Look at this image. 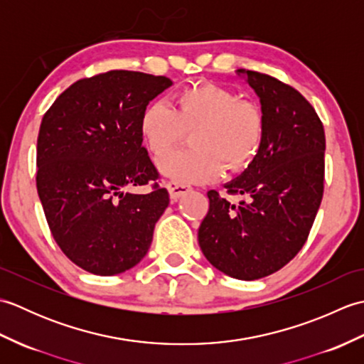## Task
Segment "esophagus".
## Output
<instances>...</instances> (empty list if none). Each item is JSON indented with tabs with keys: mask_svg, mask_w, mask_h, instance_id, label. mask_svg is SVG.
Listing matches in <instances>:
<instances>
[{
	"mask_svg": "<svg viewBox=\"0 0 364 364\" xmlns=\"http://www.w3.org/2000/svg\"><path fill=\"white\" fill-rule=\"evenodd\" d=\"M166 186L168 189V194H170V198H172V202H176L178 198L183 197L184 194H188V192L191 191V186H188V184L178 183V181H167Z\"/></svg>",
	"mask_w": 364,
	"mask_h": 364,
	"instance_id": "obj_1",
	"label": "esophagus"
}]
</instances>
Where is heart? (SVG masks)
Segmentation results:
<instances>
[{
	"label": "heart",
	"mask_w": 364,
	"mask_h": 364,
	"mask_svg": "<svg viewBox=\"0 0 364 364\" xmlns=\"http://www.w3.org/2000/svg\"><path fill=\"white\" fill-rule=\"evenodd\" d=\"M139 128L154 156L179 143L186 132L193 133L192 149L171 152L158 162L161 172L178 183L214 181L222 167L241 172L257 158L266 136L261 107L214 82L180 90L173 107L162 100L150 102Z\"/></svg>",
	"instance_id": "b5f03b06"
}]
</instances>
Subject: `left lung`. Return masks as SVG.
I'll return each mask as SVG.
<instances>
[{
	"label": "left lung",
	"mask_w": 364,
	"mask_h": 364,
	"mask_svg": "<svg viewBox=\"0 0 364 364\" xmlns=\"http://www.w3.org/2000/svg\"><path fill=\"white\" fill-rule=\"evenodd\" d=\"M261 100L264 142L245 172L225 184L230 203L208 192L210 210L198 228L206 259L237 280L280 270L306 242L323 196L326 133L310 102L266 73L239 68Z\"/></svg>",
	"instance_id": "obj_1"
}]
</instances>
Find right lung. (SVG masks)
<instances>
[{"label":"right lung","mask_w":364,"mask_h":364,"mask_svg":"<svg viewBox=\"0 0 364 364\" xmlns=\"http://www.w3.org/2000/svg\"><path fill=\"white\" fill-rule=\"evenodd\" d=\"M168 86L166 76L98 73L73 82L43 115L38 198L59 249L90 274L115 275L136 266L168 205L139 128L144 107ZM145 183L149 195L121 191Z\"/></svg>","instance_id":"obj_1"}]
</instances>
